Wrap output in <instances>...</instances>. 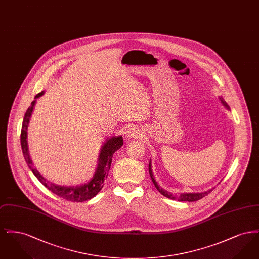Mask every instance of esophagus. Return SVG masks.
Returning a JSON list of instances; mask_svg holds the SVG:
<instances>
[{
  "instance_id": "1",
  "label": "esophagus",
  "mask_w": 259,
  "mask_h": 259,
  "mask_svg": "<svg viewBox=\"0 0 259 259\" xmlns=\"http://www.w3.org/2000/svg\"><path fill=\"white\" fill-rule=\"evenodd\" d=\"M142 136H143L142 130H141L138 126H136V125L130 126V127L127 129L126 133H125V137H126V139H128V140H130V139H135V138H140V137H142Z\"/></svg>"
}]
</instances>
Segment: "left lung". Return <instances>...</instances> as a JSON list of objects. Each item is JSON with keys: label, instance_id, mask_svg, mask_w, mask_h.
I'll return each instance as SVG.
<instances>
[{"label": "left lung", "instance_id": "8db88e82", "mask_svg": "<svg viewBox=\"0 0 259 259\" xmlns=\"http://www.w3.org/2000/svg\"><path fill=\"white\" fill-rule=\"evenodd\" d=\"M220 100H221V102H222V105H223V107L225 108V109H227V110H230V108H229V106L227 105V103L223 100L222 97H220ZM151 160V159H150ZM148 172H149V176H150V178H151V181H152V183H153V185L154 186L157 188V190L160 192L161 194L163 195V196H165V197L170 198V199H172V200H178V201H186V202H194V201H198V200H200V199H202L203 197H205L206 195H208L209 192L214 188H210L209 190H207V191H204V192H200V193H181V194H172V192H169V191H167V190H165L164 188H162L161 186H159L158 185V183L156 182V180L154 179V175H153V172H152V168H151V161H149V164H148Z\"/></svg>", "mask_w": 259, "mask_h": 259}]
</instances>
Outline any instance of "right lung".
Wrapping results in <instances>:
<instances>
[{
    "label": "right lung",
    "mask_w": 259,
    "mask_h": 259,
    "mask_svg": "<svg viewBox=\"0 0 259 259\" xmlns=\"http://www.w3.org/2000/svg\"><path fill=\"white\" fill-rule=\"evenodd\" d=\"M45 94V91L39 92L36 95L35 100L31 103V106L28 108V110L25 113L21 129V136H20V142H21V148L24 155L25 161L29 167V169L36 176L37 180L45 185L49 190L53 192L54 194L58 195L59 197L66 199L68 201L72 202H84L87 200H90L95 197L99 193V191L103 188L105 185V180L108 177V174L111 168V161L113 153L118 150L123 145V138L122 136H114L111 137L110 139H107L104 144L102 145L100 153H99L98 162H97V168L94 172L92 179L87 183L80 185H61L54 184L47 180L40 172H38L37 168L35 167L33 161L31 159L29 148H28V126L30 122L31 115L34 111L37 99L39 98Z\"/></svg>",
    "instance_id": "obj_1"
}]
</instances>
